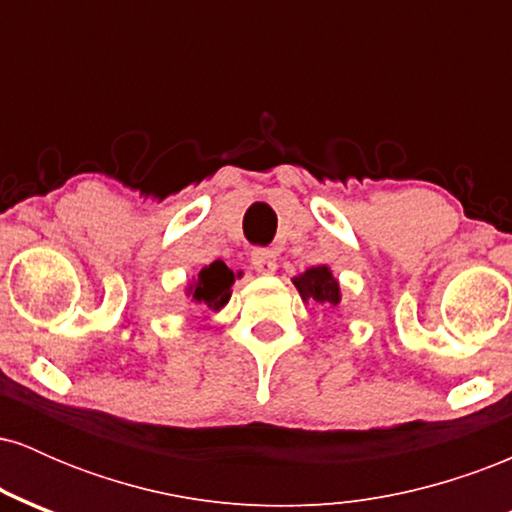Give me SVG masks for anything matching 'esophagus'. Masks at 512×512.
Instances as JSON below:
<instances>
[{"mask_svg":"<svg viewBox=\"0 0 512 512\" xmlns=\"http://www.w3.org/2000/svg\"><path fill=\"white\" fill-rule=\"evenodd\" d=\"M250 264L262 274H272L276 269V252L272 248L250 250Z\"/></svg>","mask_w":512,"mask_h":512,"instance_id":"esophagus-1","label":"esophagus"}]
</instances>
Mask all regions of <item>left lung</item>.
I'll return each mask as SVG.
<instances>
[{"mask_svg":"<svg viewBox=\"0 0 512 512\" xmlns=\"http://www.w3.org/2000/svg\"><path fill=\"white\" fill-rule=\"evenodd\" d=\"M303 301H315L325 305L327 310L339 303V284L327 267H313L293 279Z\"/></svg>","mask_w":512,"mask_h":512,"instance_id":"8db88e82","label":"left lung"}]
</instances>
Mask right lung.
I'll use <instances>...</instances> for the list:
<instances>
[{
  "mask_svg": "<svg viewBox=\"0 0 512 512\" xmlns=\"http://www.w3.org/2000/svg\"><path fill=\"white\" fill-rule=\"evenodd\" d=\"M233 284H236V274L221 260H216L197 274V279L190 284V296L204 308L219 310L231 298Z\"/></svg>",
  "mask_w": 512,
  "mask_h": 512,
  "instance_id": "right-lung-1",
  "label": "right lung"
}]
</instances>
